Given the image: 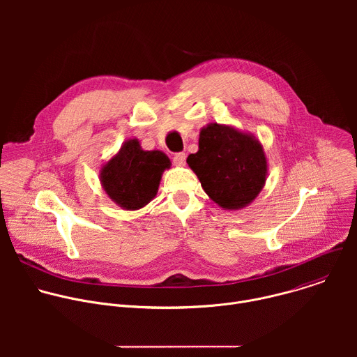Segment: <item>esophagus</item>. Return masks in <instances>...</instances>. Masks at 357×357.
I'll use <instances>...</instances> for the list:
<instances>
[{
	"label": "esophagus",
	"instance_id": "1",
	"mask_svg": "<svg viewBox=\"0 0 357 357\" xmlns=\"http://www.w3.org/2000/svg\"><path fill=\"white\" fill-rule=\"evenodd\" d=\"M186 162V154L185 152H178V154L174 155V164L178 167H183Z\"/></svg>",
	"mask_w": 357,
	"mask_h": 357
}]
</instances>
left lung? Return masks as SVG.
I'll return each mask as SVG.
<instances>
[{
	"mask_svg": "<svg viewBox=\"0 0 357 357\" xmlns=\"http://www.w3.org/2000/svg\"><path fill=\"white\" fill-rule=\"evenodd\" d=\"M208 196L225 211L248 206L263 190L268 164L261 142L229 124L211 123L186 160Z\"/></svg>",
	"mask_w": 357,
	"mask_h": 357,
	"instance_id": "1",
	"label": "left lung"
}]
</instances>
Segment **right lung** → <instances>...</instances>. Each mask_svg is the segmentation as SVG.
Segmentation results:
<instances>
[{
  "instance_id": "1",
  "label": "right lung",
  "mask_w": 357,
  "mask_h": 357,
  "mask_svg": "<svg viewBox=\"0 0 357 357\" xmlns=\"http://www.w3.org/2000/svg\"><path fill=\"white\" fill-rule=\"evenodd\" d=\"M171 160L160 149L145 151L137 138L123 142L117 154L100 168L106 195L124 211H138L157 196Z\"/></svg>"
}]
</instances>
